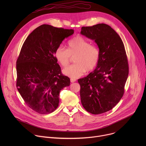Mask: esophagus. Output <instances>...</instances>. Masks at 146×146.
Listing matches in <instances>:
<instances>
[{
  "mask_svg": "<svg viewBox=\"0 0 146 146\" xmlns=\"http://www.w3.org/2000/svg\"><path fill=\"white\" fill-rule=\"evenodd\" d=\"M76 81V79H74V78H70V81L71 82H74Z\"/></svg>",
  "mask_w": 146,
  "mask_h": 146,
  "instance_id": "esophagus-1",
  "label": "esophagus"
}]
</instances>
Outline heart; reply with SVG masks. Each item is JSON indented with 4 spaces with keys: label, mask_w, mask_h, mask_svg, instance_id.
Masks as SVG:
<instances>
[{
    "label": "heart",
    "mask_w": 146,
    "mask_h": 146,
    "mask_svg": "<svg viewBox=\"0 0 146 146\" xmlns=\"http://www.w3.org/2000/svg\"><path fill=\"white\" fill-rule=\"evenodd\" d=\"M54 56L58 63L64 68L68 66L74 58L76 64L65 69L63 72L72 78H78L86 71L91 72L98 66L100 54L99 48L84 38L78 36L69 41L68 49L59 46L54 52Z\"/></svg>",
    "instance_id": "heart-1"
}]
</instances>
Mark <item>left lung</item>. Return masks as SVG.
I'll list each match as a JSON object with an SVG mask.
<instances>
[{
    "label": "left lung",
    "mask_w": 146,
    "mask_h": 146,
    "mask_svg": "<svg viewBox=\"0 0 146 146\" xmlns=\"http://www.w3.org/2000/svg\"><path fill=\"white\" fill-rule=\"evenodd\" d=\"M80 33L95 41L100 54L94 72L78 80L81 104L92 114L106 113L119 102L129 73L126 51L117 33L105 24L82 27Z\"/></svg>",
    "instance_id": "8db88e82"
}]
</instances>
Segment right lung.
I'll use <instances>...</instances> for the list:
<instances>
[{
  "instance_id": "obj_1",
  "label": "right lung",
  "mask_w": 146,
  "mask_h": 146,
  "mask_svg": "<svg viewBox=\"0 0 146 146\" xmlns=\"http://www.w3.org/2000/svg\"><path fill=\"white\" fill-rule=\"evenodd\" d=\"M73 29L41 25L27 38L17 60V90L27 105L36 112L46 114L59 105V92L70 86L54 56L56 48Z\"/></svg>"
}]
</instances>
